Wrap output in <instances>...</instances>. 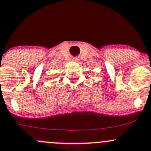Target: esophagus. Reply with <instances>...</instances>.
<instances>
[{"label": "esophagus", "instance_id": "obj_1", "mask_svg": "<svg viewBox=\"0 0 151 151\" xmlns=\"http://www.w3.org/2000/svg\"><path fill=\"white\" fill-rule=\"evenodd\" d=\"M72 60L74 62H78L79 61V59L77 58H74L72 59Z\"/></svg>", "mask_w": 151, "mask_h": 151}]
</instances>
